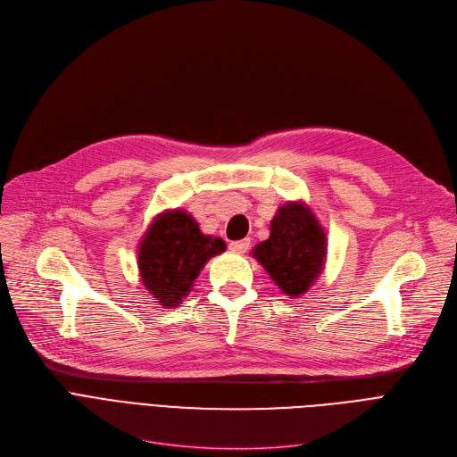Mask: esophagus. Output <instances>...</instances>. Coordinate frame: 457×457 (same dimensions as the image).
<instances>
[{
    "label": "esophagus",
    "mask_w": 457,
    "mask_h": 457,
    "mask_svg": "<svg viewBox=\"0 0 457 457\" xmlns=\"http://www.w3.org/2000/svg\"><path fill=\"white\" fill-rule=\"evenodd\" d=\"M248 246H250V238H243V241H235L229 245V248L237 253H245L248 250Z\"/></svg>",
    "instance_id": "esophagus-1"
}]
</instances>
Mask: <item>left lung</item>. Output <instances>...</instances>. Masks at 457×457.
Instances as JSON below:
<instances>
[{
	"instance_id": "left-lung-1",
	"label": "left lung",
	"mask_w": 457,
	"mask_h": 457,
	"mask_svg": "<svg viewBox=\"0 0 457 457\" xmlns=\"http://www.w3.org/2000/svg\"><path fill=\"white\" fill-rule=\"evenodd\" d=\"M328 241L317 216L302 202H287L270 222V237L252 255L291 298L307 293L324 269Z\"/></svg>"
}]
</instances>
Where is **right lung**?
Masks as SVG:
<instances>
[{"label": "right lung", "mask_w": 457, "mask_h": 457, "mask_svg": "<svg viewBox=\"0 0 457 457\" xmlns=\"http://www.w3.org/2000/svg\"><path fill=\"white\" fill-rule=\"evenodd\" d=\"M224 250L222 238L204 235L187 211H164L138 246L142 285L162 307H176L190 293L205 262Z\"/></svg>", "instance_id": "1"}]
</instances>
